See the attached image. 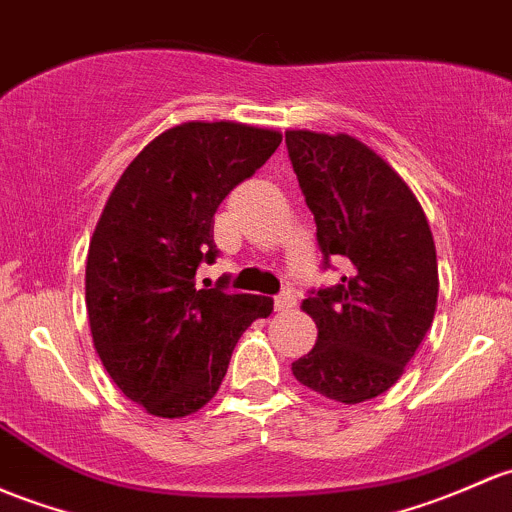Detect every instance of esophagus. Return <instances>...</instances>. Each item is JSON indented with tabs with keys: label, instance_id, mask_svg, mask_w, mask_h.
I'll return each instance as SVG.
<instances>
[{
	"label": "esophagus",
	"instance_id": "obj_1",
	"mask_svg": "<svg viewBox=\"0 0 512 512\" xmlns=\"http://www.w3.org/2000/svg\"><path fill=\"white\" fill-rule=\"evenodd\" d=\"M294 304H297V297L292 292H282L274 297V309L277 311H289Z\"/></svg>",
	"mask_w": 512,
	"mask_h": 512
}]
</instances>
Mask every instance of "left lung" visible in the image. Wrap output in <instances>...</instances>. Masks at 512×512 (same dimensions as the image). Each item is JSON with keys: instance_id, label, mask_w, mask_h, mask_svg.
I'll return each mask as SVG.
<instances>
[{"instance_id": "left-lung-1", "label": "left lung", "mask_w": 512, "mask_h": 512, "mask_svg": "<svg viewBox=\"0 0 512 512\" xmlns=\"http://www.w3.org/2000/svg\"><path fill=\"white\" fill-rule=\"evenodd\" d=\"M287 149L324 265L348 260L336 287L301 301L319 338L292 373L328 400L358 405L400 380L432 326L439 294L432 230L405 179L360 139L287 129Z\"/></svg>"}]
</instances>
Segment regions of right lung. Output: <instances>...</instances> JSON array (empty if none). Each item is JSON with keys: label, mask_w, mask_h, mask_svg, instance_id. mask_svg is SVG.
I'll return each mask as SVG.
<instances>
[{"label": "right lung", "mask_w": 512, "mask_h": 512, "mask_svg": "<svg viewBox=\"0 0 512 512\" xmlns=\"http://www.w3.org/2000/svg\"><path fill=\"white\" fill-rule=\"evenodd\" d=\"M282 142L242 122H181L120 176L90 238L85 306L102 365L154 417H186L213 400L235 343L272 297L196 289L218 257L213 215Z\"/></svg>", "instance_id": "1"}]
</instances>
